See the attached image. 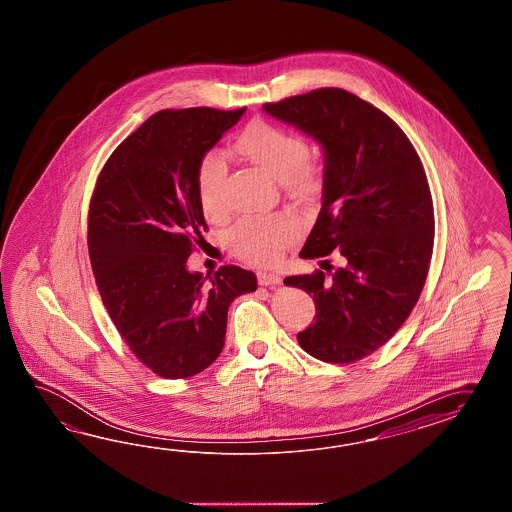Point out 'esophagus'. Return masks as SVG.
<instances>
[{
    "mask_svg": "<svg viewBox=\"0 0 512 512\" xmlns=\"http://www.w3.org/2000/svg\"><path fill=\"white\" fill-rule=\"evenodd\" d=\"M257 279H259V285H261V287L275 288L281 285V277L277 274L261 272V274H257Z\"/></svg>",
    "mask_w": 512,
    "mask_h": 512,
    "instance_id": "esophagus-1",
    "label": "esophagus"
}]
</instances>
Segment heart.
Returning <instances> with one entry per match:
<instances>
[{
  "mask_svg": "<svg viewBox=\"0 0 512 512\" xmlns=\"http://www.w3.org/2000/svg\"><path fill=\"white\" fill-rule=\"evenodd\" d=\"M233 151L281 181L292 198L311 200L320 190V168L307 155V142L285 127L253 122L233 142ZM224 179V159L214 151L207 153L196 172V194L201 211L209 218L224 214ZM296 235L298 225L283 214L244 218L231 229L229 246L240 259L266 266L279 261Z\"/></svg>",
  "mask_w": 512,
  "mask_h": 512,
  "instance_id": "obj_1",
  "label": "heart"
}]
</instances>
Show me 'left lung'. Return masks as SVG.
Listing matches in <instances>:
<instances>
[{
    "label": "left lung",
    "instance_id": "8db88e82",
    "mask_svg": "<svg viewBox=\"0 0 512 512\" xmlns=\"http://www.w3.org/2000/svg\"><path fill=\"white\" fill-rule=\"evenodd\" d=\"M262 109L324 151L322 209L301 259L342 255L331 277L285 279L316 305L298 342L320 361H359L394 337L422 294L435 238L424 166L398 124L348 90L318 88Z\"/></svg>",
    "mask_w": 512,
    "mask_h": 512
}]
</instances>
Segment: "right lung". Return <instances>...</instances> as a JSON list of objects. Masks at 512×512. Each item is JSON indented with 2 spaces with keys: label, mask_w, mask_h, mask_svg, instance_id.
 <instances>
[{
  "label": "right lung",
  "mask_w": 512,
  "mask_h": 512,
  "mask_svg": "<svg viewBox=\"0 0 512 512\" xmlns=\"http://www.w3.org/2000/svg\"><path fill=\"white\" fill-rule=\"evenodd\" d=\"M244 113L153 114L113 151L92 194L88 253L101 300L129 349L166 379L209 368L224 349L229 305L257 290L238 266L214 277L187 268L207 229L198 166Z\"/></svg>",
  "instance_id": "obj_1"
}]
</instances>
